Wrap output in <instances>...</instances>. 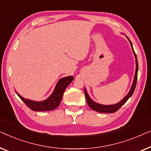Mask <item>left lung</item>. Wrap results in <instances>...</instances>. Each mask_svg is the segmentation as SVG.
Masks as SVG:
<instances>
[{
  "mask_svg": "<svg viewBox=\"0 0 151 151\" xmlns=\"http://www.w3.org/2000/svg\"><path fill=\"white\" fill-rule=\"evenodd\" d=\"M129 39L130 43H131V46L132 47V49H133V51L134 53V55H135V61H136V70H135V78H134V80L133 82V84H132L131 88L130 90V91L129 93L127 94V96L125 97L122 100L120 101L119 103H117L116 104H113V105H102V104H99L98 103H96L93 102L91 99L89 98L88 95L86 93V90L84 89V94H85V97H86V102H87V104L89 107L93 110L97 111V112L99 113H115L116 112L117 110H119V108L122 106L123 104H124L127 101L129 100V98L131 97L132 95H133L134 91H135V86H136V84H137V71H138V63H137V55H136L135 51H134V49L133 48V45L131 42V40Z\"/></svg>",
  "mask_w": 151,
  "mask_h": 151,
  "instance_id": "1",
  "label": "left lung"
}]
</instances>
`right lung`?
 Wrapping results in <instances>:
<instances>
[{"label":"right lung","instance_id":"1","mask_svg":"<svg viewBox=\"0 0 151 151\" xmlns=\"http://www.w3.org/2000/svg\"><path fill=\"white\" fill-rule=\"evenodd\" d=\"M74 78L73 76H68L60 79L55 86L54 91L51 96L42 102H34V101L27 100L23 98L20 95H17L23 101L24 104L30 109L35 111H51L57 108L63 98V93L68 85L73 81Z\"/></svg>","mask_w":151,"mask_h":151}]
</instances>
